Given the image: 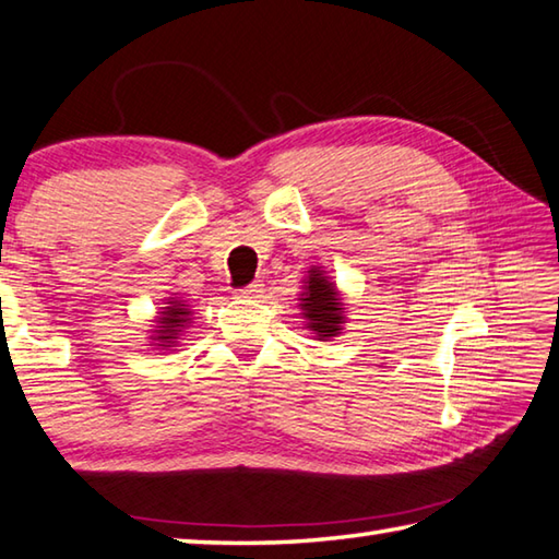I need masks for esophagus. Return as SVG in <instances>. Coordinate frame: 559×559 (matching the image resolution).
Returning <instances> with one entry per match:
<instances>
[{
  "label": "esophagus",
  "instance_id": "1",
  "mask_svg": "<svg viewBox=\"0 0 559 559\" xmlns=\"http://www.w3.org/2000/svg\"><path fill=\"white\" fill-rule=\"evenodd\" d=\"M236 297L238 299H258V297H262V284L260 282H252V284H248V287H243V289H236Z\"/></svg>",
  "mask_w": 559,
  "mask_h": 559
}]
</instances>
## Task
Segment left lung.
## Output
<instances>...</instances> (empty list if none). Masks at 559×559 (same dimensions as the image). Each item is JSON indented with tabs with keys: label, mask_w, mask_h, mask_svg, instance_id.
<instances>
[{
	"label": "left lung",
	"mask_w": 559,
	"mask_h": 559,
	"mask_svg": "<svg viewBox=\"0 0 559 559\" xmlns=\"http://www.w3.org/2000/svg\"><path fill=\"white\" fill-rule=\"evenodd\" d=\"M299 309L304 321H307V329L313 331L316 341H331L343 331L345 304L331 277H325L321 267H311L309 277L304 280Z\"/></svg>",
	"instance_id": "8db88e82"
}]
</instances>
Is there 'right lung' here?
<instances>
[{
	"mask_svg": "<svg viewBox=\"0 0 559 559\" xmlns=\"http://www.w3.org/2000/svg\"><path fill=\"white\" fill-rule=\"evenodd\" d=\"M192 316V311H189L187 304L182 299H170L167 301V307H163L160 316H157V325L155 331L151 335V341H155L157 347H163V350H170V347L177 345V341H180V333L185 325L192 321L189 319Z\"/></svg>",
	"mask_w": 559,
	"mask_h": 559,
	"instance_id": "obj_1",
	"label": "right lung"
}]
</instances>
